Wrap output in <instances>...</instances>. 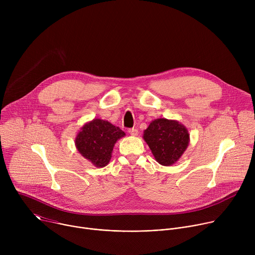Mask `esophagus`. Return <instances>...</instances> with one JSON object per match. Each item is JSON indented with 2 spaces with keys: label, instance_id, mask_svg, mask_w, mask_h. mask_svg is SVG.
Masks as SVG:
<instances>
[{
  "label": "esophagus",
  "instance_id": "1",
  "mask_svg": "<svg viewBox=\"0 0 255 255\" xmlns=\"http://www.w3.org/2000/svg\"><path fill=\"white\" fill-rule=\"evenodd\" d=\"M129 134L131 135V136H137L138 135V130L137 129H135V128H132V129H129Z\"/></svg>",
  "mask_w": 255,
  "mask_h": 255
}]
</instances>
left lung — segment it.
<instances>
[{
    "label": "left lung",
    "instance_id": "1",
    "mask_svg": "<svg viewBox=\"0 0 255 255\" xmlns=\"http://www.w3.org/2000/svg\"><path fill=\"white\" fill-rule=\"evenodd\" d=\"M142 137L155 160L164 166L174 164L185 153L190 143V133L187 127L176 120L165 118L151 121L143 131Z\"/></svg>",
    "mask_w": 255,
    "mask_h": 255
}]
</instances>
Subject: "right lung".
<instances>
[{"mask_svg":"<svg viewBox=\"0 0 255 255\" xmlns=\"http://www.w3.org/2000/svg\"><path fill=\"white\" fill-rule=\"evenodd\" d=\"M126 134L107 120L95 118L83 125L75 143L78 151L96 167H104L111 160L116 142Z\"/></svg>","mask_w":255,"mask_h":255,"instance_id":"obj_1","label":"right lung"}]
</instances>
